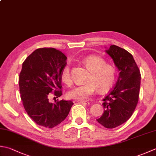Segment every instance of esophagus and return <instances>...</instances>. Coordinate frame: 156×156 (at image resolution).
<instances>
[{"instance_id": "obj_1", "label": "esophagus", "mask_w": 156, "mask_h": 156, "mask_svg": "<svg viewBox=\"0 0 156 156\" xmlns=\"http://www.w3.org/2000/svg\"><path fill=\"white\" fill-rule=\"evenodd\" d=\"M78 103H80L81 104L83 105H88L90 103L88 101H78Z\"/></svg>"}]
</instances>
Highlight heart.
Wrapping results in <instances>:
<instances>
[{
    "mask_svg": "<svg viewBox=\"0 0 156 156\" xmlns=\"http://www.w3.org/2000/svg\"><path fill=\"white\" fill-rule=\"evenodd\" d=\"M90 75L87 78L88 82L77 85L67 92L69 99L84 101L88 99L94 93L96 88L99 92L108 90L114 84L115 78V69L114 66L106 64V62L99 56L89 55L82 59ZM61 79L66 84L72 83L69 67L65 66L61 73Z\"/></svg>",
    "mask_w": 156,
    "mask_h": 156,
    "instance_id": "heart-1",
    "label": "heart"
}]
</instances>
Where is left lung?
<instances>
[{"label": "left lung", "mask_w": 156, "mask_h": 156, "mask_svg": "<svg viewBox=\"0 0 156 156\" xmlns=\"http://www.w3.org/2000/svg\"><path fill=\"white\" fill-rule=\"evenodd\" d=\"M105 52L120 73L114 87L103 99L104 112L97 121L107 129H114L126 122L135 111L139 101L141 74L133 55L124 48L111 45Z\"/></svg>", "instance_id": "1"}]
</instances>
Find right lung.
Returning a JSON list of instances; mask_svg holds the SVG:
<instances>
[{"instance_id":"right-lung-1","label":"right lung","mask_w":156,"mask_h":156,"mask_svg":"<svg viewBox=\"0 0 156 156\" xmlns=\"http://www.w3.org/2000/svg\"><path fill=\"white\" fill-rule=\"evenodd\" d=\"M67 57L53 48L35 50L22 64L19 85L21 99L27 114L35 122L48 129L56 126L68 116L72 101L62 99L55 103L48 101L50 93L62 94L61 73Z\"/></svg>"}]
</instances>
